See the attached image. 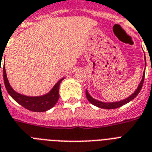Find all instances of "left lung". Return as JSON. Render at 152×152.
I'll return each mask as SVG.
<instances>
[{"label":"left lung","instance_id":"obj_1","mask_svg":"<svg viewBox=\"0 0 152 152\" xmlns=\"http://www.w3.org/2000/svg\"><path fill=\"white\" fill-rule=\"evenodd\" d=\"M144 61H145V68H146V58H145V55H144ZM145 68H144V71L143 72L142 79H141V81L138 85L137 88L136 89V91H134V93L132 94L131 95L127 97L126 98L123 100H120V101H118V102H101V101H98V100L94 98V97H91V95L89 94L88 91L86 90V96H87V100L89 101V102H91V104H94V105L97 106L98 108H104V109H114V108H119L121 106L124 105V104H127L129 102H131L132 100H134L135 97H137L138 94L140 93V90L142 88L143 83H144V75H145Z\"/></svg>","mask_w":152,"mask_h":152}]
</instances>
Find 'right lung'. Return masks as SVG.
<instances>
[{"mask_svg":"<svg viewBox=\"0 0 152 152\" xmlns=\"http://www.w3.org/2000/svg\"><path fill=\"white\" fill-rule=\"evenodd\" d=\"M1 71V70H0ZM4 82L9 95L18 104L32 112H46L55 105L59 98V86L65 78L61 79L55 83L48 93L40 96H26L16 92L10 85L6 74L5 66L3 67Z\"/></svg>","mask_w":152,"mask_h":152,"instance_id":"right-lung-1","label":"right lung"}]
</instances>
